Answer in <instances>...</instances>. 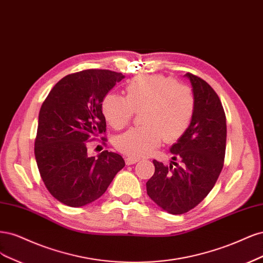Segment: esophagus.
I'll use <instances>...</instances> for the list:
<instances>
[{
    "label": "esophagus",
    "instance_id": "1",
    "mask_svg": "<svg viewBox=\"0 0 263 263\" xmlns=\"http://www.w3.org/2000/svg\"><path fill=\"white\" fill-rule=\"evenodd\" d=\"M139 159L138 158H134V157H126L125 158V164L126 165H133L135 163H138Z\"/></svg>",
    "mask_w": 263,
    "mask_h": 263
}]
</instances>
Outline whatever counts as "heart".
<instances>
[{"label": "heart", "mask_w": 263, "mask_h": 263, "mask_svg": "<svg viewBox=\"0 0 263 263\" xmlns=\"http://www.w3.org/2000/svg\"><path fill=\"white\" fill-rule=\"evenodd\" d=\"M125 98L108 94L101 103L106 121L116 130L141 112V126L132 128L116 139V147L130 157L151 154L162 142L179 140L193 119L196 99L192 89L162 75H143L124 87Z\"/></svg>", "instance_id": "1"}]
</instances>
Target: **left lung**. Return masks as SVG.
Listing matches in <instances>:
<instances>
[{
  "instance_id": "obj_1",
  "label": "left lung",
  "mask_w": 263,
  "mask_h": 263,
  "mask_svg": "<svg viewBox=\"0 0 263 263\" xmlns=\"http://www.w3.org/2000/svg\"><path fill=\"white\" fill-rule=\"evenodd\" d=\"M196 99L193 119L188 130L171 147L173 159L165 166L153 160L155 173L146 182L148 197L171 214H183L197 206L213 189L222 172L226 149V117L221 100L209 84L191 73Z\"/></svg>"
}]
</instances>
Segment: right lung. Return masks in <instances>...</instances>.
<instances>
[{
    "label": "right lung",
    "instance_id": "right-lung-1",
    "mask_svg": "<svg viewBox=\"0 0 263 263\" xmlns=\"http://www.w3.org/2000/svg\"><path fill=\"white\" fill-rule=\"evenodd\" d=\"M122 79L121 73L109 70L69 74L55 84L40 108L37 166L48 191L65 205L80 208L100 198L125 165L114 152L90 157L86 143L106 132L101 103Z\"/></svg>",
    "mask_w": 263,
    "mask_h": 263
}]
</instances>
